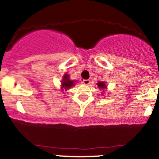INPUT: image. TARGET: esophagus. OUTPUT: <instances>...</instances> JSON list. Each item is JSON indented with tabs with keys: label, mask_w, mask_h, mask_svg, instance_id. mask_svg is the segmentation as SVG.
I'll use <instances>...</instances> for the list:
<instances>
[{
	"label": "esophagus",
	"mask_w": 159,
	"mask_h": 159,
	"mask_svg": "<svg viewBox=\"0 0 159 159\" xmlns=\"http://www.w3.org/2000/svg\"><path fill=\"white\" fill-rule=\"evenodd\" d=\"M82 83H83V84H85V85H88V84H89V83H90V80H83V81H82Z\"/></svg>",
	"instance_id": "34e87169"
}]
</instances>
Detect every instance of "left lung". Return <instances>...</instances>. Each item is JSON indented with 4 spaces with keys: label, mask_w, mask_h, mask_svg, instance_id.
Here are the masks:
<instances>
[{
    "label": "left lung",
    "mask_w": 159,
    "mask_h": 159,
    "mask_svg": "<svg viewBox=\"0 0 159 159\" xmlns=\"http://www.w3.org/2000/svg\"><path fill=\"white\" fill-rule=\"evenodd\" d=\"M97 85H98V86L100 88V89H104V88L107 87L104 82H100V83H97Z\"/></svg>",
    "instance_id": "obj_1"
}]
</instances>
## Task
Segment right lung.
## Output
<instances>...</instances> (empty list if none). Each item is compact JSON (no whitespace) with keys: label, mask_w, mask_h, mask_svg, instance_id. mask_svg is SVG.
<instances>
[{"label":"right lung","mask_w":159,"mask_h":159,"mask_svg":"<svg viewBox=\"0 0 159 159\" xmlns=\"http://www.w3.org/2000/svg\"><path fill=\"white\" fill-rule=\"evenodd\" d=\"M73 85H74L73 81H71V80H69V76L66 74L63 76V80H62V89H63V88L66 89H69V88H70Z\"/></svg>","instance_id":"right-lung-1"}]
</instances>
